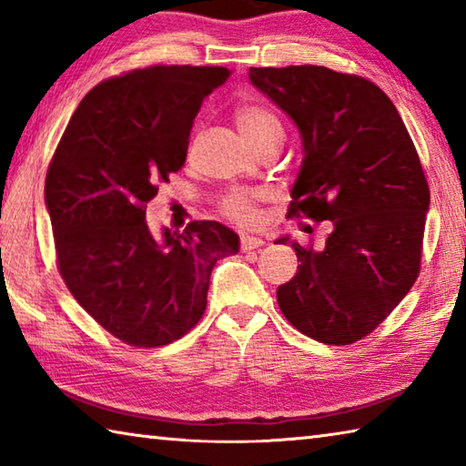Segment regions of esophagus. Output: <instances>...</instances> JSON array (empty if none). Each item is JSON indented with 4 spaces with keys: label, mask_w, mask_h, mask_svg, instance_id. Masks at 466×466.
<instances>
[{
    "label": "esophagus",
    "mask_w": 466,
    "mask_h": 466,
    "mask_svg": "<svg viewBox=\"0 0 466 466\" xmlns=\"http://www.w3.org/2000/svg\"><path fill=\"white\" fill-rule=\"evenodd\" d=\"M263 243H266V241L259 239V237L243 235L241 241H239V248H241V251H253V249H259Z\"/></svg>",
    "instance_id": "obj_1"
}]
</instances>
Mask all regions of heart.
I'll list each match as a JSON object with an SVG mask.
<instances>
[{
  "label": "heart",
  "instance_id": "b5f03b06",
  "mask_svg": "<svg viewBox=\"0 0 466 466\" xmlns=\"http://www.w3.org/2000/svg\"><path fill=\"white\" fill-rule=\"evenodd\" d=\"M235 124L245 142L261 136L269 127L279 126L278 117L258 105H239L235 109ZM261 198L256 190H235L221 200V215L239 227H251L258 221V200Z\"/></svg>",
  "mask_w": 466,
  "mask_h": 466
}]
</instances>
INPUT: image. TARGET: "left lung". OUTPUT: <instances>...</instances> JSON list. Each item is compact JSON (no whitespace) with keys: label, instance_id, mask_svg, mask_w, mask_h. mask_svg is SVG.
Masks as SVG:
<instances>
[{"label":"left lung","instance_id":"left-lung-1","mask_svg":"<svg viewBox=\"0 0 466 466\" xmlns=\"http://www.w3.org/2000/svg\"><path fill=\"white\" fill-rule=\"evenodd\" d=\"M249 78L302 136L288 217L332 223L322 249L292 243L300 266L278 288L279 310L306 337L353 345L420 274L430 188L416 146L396 105L363 76L302 65L251 66Z\"/></svg>","mask_w":466,"mask_h":466}]
</instances>
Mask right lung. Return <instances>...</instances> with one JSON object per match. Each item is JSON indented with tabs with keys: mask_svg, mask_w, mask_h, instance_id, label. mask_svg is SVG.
I'll return each instance as SVG.
<instances>
[{
	"mask_svg": "<svg viewBox=\"0 0 466 466\" xmlns=\"http://www.w3.org/2000/svg\"><path fill=\"white\" fill-rule=\"evenodd\" d=\"M225 66L154 65L105 78L83 96L56 146L44 197L56 268L95 322L129 347L156 349L203 319L217 259L239 237L217 221L147 229L146 203L182 168L200 105Z\"/></svg>",
	"mask_w": 466,
	"mask_h": 466,
	"instance_id": "add662e5",
	"label": "right lung"
}]
</instances>
